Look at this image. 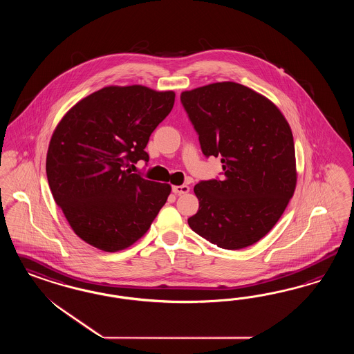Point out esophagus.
I'll list each match as a JSON object with an SVG mask.
<instances>
[{
  "label": "esophagus",
  "instance_id": "esophagus-1",
  "mask_svg": "<svg viewBox=\"0 0 354 354\" xmlns=\"http://www.w3.org/2000/svg\"><path fill=\"white\" fill-rule=\"evenodd\" d=\"M172 192L175 194H185V193L189 192V187L188 185H174Z\"/></svg>",
  "mask_w": 354,
  "mask_h": 354
}]
</instances>
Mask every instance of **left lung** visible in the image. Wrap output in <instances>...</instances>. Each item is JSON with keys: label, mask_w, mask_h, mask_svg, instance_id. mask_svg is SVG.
<instances>
[{"label": "left lung", "mask_w": 354, "mask_h": 354, "mask_svg": "<svg viewBox=\"0 0 354 354\" xmlns=\"http://www.w3.org/2000/svg\"><path fill=\"white\" fill-rule=\"evenodd\" d=\"M206 157H222V180L194 185L200 201L188 225L216 247L237 250L268 235L297 182L290 124L268 98L234 82L180 95Z\"/></svg>", "instance_id": "1"}]
</instances>
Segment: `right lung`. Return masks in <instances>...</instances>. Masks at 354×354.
I'll return each mask as SVG.
<instances>
[{
    "label": "right lung",
    "instance_id": "add662e5",
    "mask_svg": "<svg viewBox=\"0 0 354 354\" xmlns=\"http://www.w3.org/2000/svg\"><path fill=\"white\" fill-rule=\"evenodd\" d=\"M174 102L172 91L105 86L57 124L46 154L48 183L68 225L89 245L104 252L129 248L166 204L170 184L127 167L149 161L144 149Z\"/></svg>",
    "mask_w": 354,
    "mask_h": 354
}]
</instances>
